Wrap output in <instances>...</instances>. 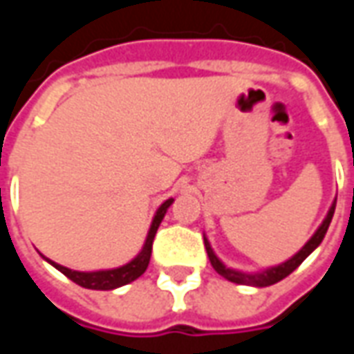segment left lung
Here are the masks:
<instances>
[{
    "label": "left lung",
    "mask_w": 354,
    "mask_h": 354,
    "mask_svg": "<svg viewBox=\"0 0 354 354\" xmlns=\"http://www.w3.org/2000/svg\"><path fill=\"white\" fill-rule=\"evenodd\" d=\"M335 201L337 197L334 199V203L330 205L328 208V214L324 216V220L320 223L317 231L313 233L311 239L305 243L299 250H297L292 258H288L286 261H282L279 266H271V267H266V269H261V271H241V269H233V267L225 266L218 256H216L214 248L210 245V241L207 239L205 235V248H207V254H208V260L214 267V271L218 274H222L223 279H227L230 282H235V284H245V286H256V288H266V286H271L274 282L282 281L284 277H288L292 271H296L297 267L301 266V261L309 256L311 252L317 250V246L322 243V239L326 235L328 227H330V222H332V216H334V210H335Z\"/></svg>",
    "instance_id": "left-lung-1"
}]
</instances>
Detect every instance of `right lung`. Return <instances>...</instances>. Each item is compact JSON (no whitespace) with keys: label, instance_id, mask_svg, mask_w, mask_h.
<instances>
[{"label":"right lung","instance_id":"1","mask_svg":"<svg viewBox=\"0 0 354 354\" xmlns=\"http://www.w3.org/2000/svg\"><path fill=\"white\" fill-rule=\"evenodd\" d=\"M174 203V199L170 197L165 203H161V207L155 210L153 220H151V225H149V230H147L146 241H144V245L140 248V252L132 258L131 261H127L124 266L119 267H111V269H98V271H75V269H70V267H64L57 263V261L49 260V258H45L43 254H39L43 260L50 263V266L58 269L60 273L66 274L70 281H73L75 284H80L83 288L88 290H115L121 288L124 284H129V282L136 281L138 277L144 274V271L149 266V258H151V246H153V239L155 233L159 230V225H161L162 218L167 214V210L169 207Z\"/></svg>","mask_w":354,"mask_h":354}]
</instances>
